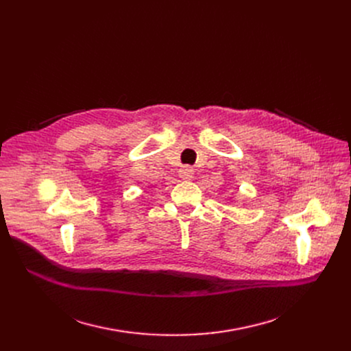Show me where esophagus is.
Here are the masks:
<instances>
[{"label": "esophagus", "mask_w": 351, "mask_h": 351, "mask_svg": "<svg viewBox=\"0 0 351 351\" xmlns=\"http://www.w3.org/2000/svg\"><path fill=\"white\" fill-rule=\"evenodd\" d=\"M179 176L182 179L189 180V179L193 178V169L191 168V166H182V168L179 169Z\"/></svg>", "instance_id": "34e87169"}]
</instances>
